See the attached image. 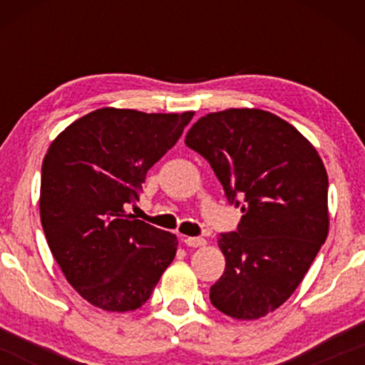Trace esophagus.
<instances>
[{"instance_id":"obj_1","label":"esophagus","mask_w":365,"mask_h":365,"mask_svg":"<svg viewBox=\"0 0 365 365\" xmlns=\"http://www.w3.org/2000/svg\"><path fill=\"white\" fill-rule=\"evenodd\" d=\"M182 240L187 247H204L206 245V240L200 237H183Z\"/></svg>"}]
</instances>
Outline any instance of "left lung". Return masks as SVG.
<instances>
[{
	"label": "left lung",
	"mask_w": 365,
	"mask_h": 365,
	"mask_svg": "<svg viewBox=\"0 0 365 365\" xmlns=\"http://www.w3.org/2000/svg\"><path fill=\"white\" fill-rule=\"evenodd\" d=\"M185 144L244 212L237 232L217 238L226 267L209 299L233 319H259L290 299L328 237L322 159L293 125L255 108L209 113Z\"/></svg>",
	"instance_id": "obj_1"
}]
</instances>
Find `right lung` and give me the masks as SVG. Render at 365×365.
Returning <instances> with one entry per match:
<instances>
[{"label": "right lung", "mask_w": 365, "mask_h": 365, "mask_svg": "<svg viewBox=\"0 0 365 365\" xmlns=\"http://www.w3.org/2000/svg\"><path fill=\"white\" fill-rule=\"evenodd\" d=\"M194 116L101 108L49 145L41 175V223L54 261L82 299L108 312L149 300L177 254V235L127 215L154 163Z\"/></svg>", "instance_id": "1"}]
</instances>
